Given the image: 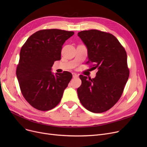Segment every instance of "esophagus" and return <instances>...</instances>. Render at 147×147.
Masks as SVG:
<instances>
[{
	"instance_id": "1",
	"label": "esophagus",
	"mask_w": 147,
	"mask_h": 147,
	"mask_svg": "<svg viewBox=\"0 0 147 147\" xmlns=\"http://www.w3.org/2000/svg\"><path fill=\"white\" fill-rule=\"evenodd\" d=\"M72 74H73V78H77V77H78V75L76 73H73Z\"/></svg>"
}]
</instances>
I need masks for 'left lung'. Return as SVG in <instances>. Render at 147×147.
Instances as JSON below:
<instances>
[{"mask_svg":"<svg viewBox=\"0 0 147 147\" xmlns=\"http://www.w3.org/2000/svg\"><path fill=\"white\" fill-rule=\"evenodd\" d=\"M88 49L89 61L97 68L95 78L80 75L81 86L78 94L83 106L95 113L110 109L121 97L129 76L127 54L113 34L97 30L78 33Z\"/></svg>","mask_w":147,"mask_h":147,"instance_id":"1","label":"left lung"}]
</instances>
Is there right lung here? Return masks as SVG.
Segmentation results:
<instances>
[{
  "instance_id": "add662e5",
  "label": "right lung",
  "mask_w": 147,
  "mask_h": 147,
  "mask_svg": "<svg viewBox=\"0 0 147 147\" xmlns=\"http://www.w3.org/2000/svg\"><path fill=\"white\" fill-rule=\"evenodd\" d=\"M73 32L48 29L38 31L22 46L16 74L26 101L40 111L50 110L60 102L72 78L68 71L54 74L52 67L60 60L62 46Z\"/></svg>"
}]
</instances>
